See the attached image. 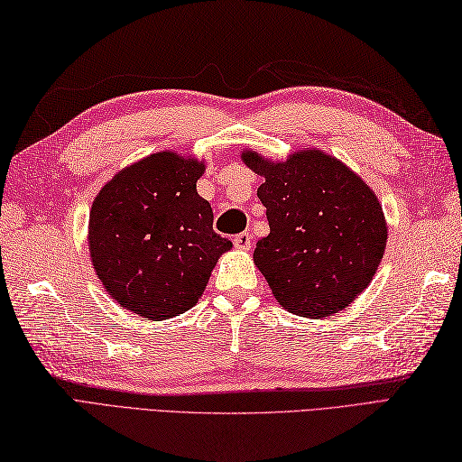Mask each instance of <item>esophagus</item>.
<instances>
[{"label":"esophagus","mask_w":462,"mask_h":462,"mask_svg":"<svg viewBox=\"0 0 462 462\" xmlns=\"http://www.w3.org/2000/svg\"><path fill=\"white\" fill-rule=\"evenodd\" d=\"M233 245L237 246V249H241V251H249L251 249V233L245 231V233L235 235Z\"/></svg>","instance_id":"esophagus-1"}]
</instances>
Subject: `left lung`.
<instances>
[{
	"instance_id": "left-lung-1",
	"label": "left lung",
	"mask_w": 462,
	"mask_h": 462,
	"mask_svg": "<svg viewBox=\"0 0 462 462\" xmlns=\"http://www.w3.org/2000/svg\"><path fill=\"white\" fill-rule=\"evenodd\" d=\"M243 161L264 176L256 196L270 233L253 256L280 306L301 318L345 310L370 284L386 249L384 213L373 189L319 151L286 162L246 151Z\"/></svg>"
}]
</instances>
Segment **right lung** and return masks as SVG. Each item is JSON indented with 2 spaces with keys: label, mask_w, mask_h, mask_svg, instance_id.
I'll list each match as a JSON object with an SVG mask.
<instances>
[{
  "label": "right lung",
  "mask_w": 462,
  "mask_h": 462,
  "mask_svg": "<svg viewBox=\"0 0 462 462\" xmlns=\"http://www.w3.org/2000/svg\"><path fill=\"white\" fill-rule=\"evenodd\" d=\"M204 164L156 152L127 166L89 211V254L109 296L146 319H168L199 300L231 241L213 231L196 192Z\"/></svg>",
  "instance_id": "1"
}]
</instances>
